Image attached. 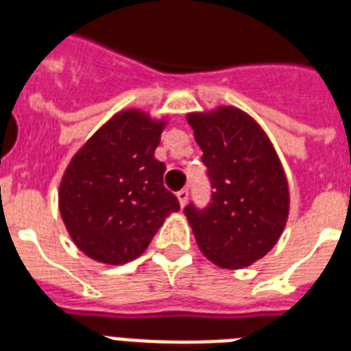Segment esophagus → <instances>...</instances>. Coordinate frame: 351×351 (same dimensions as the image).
<instances>
[{
	"label": "esophagus",
	"mask_w": 351,
	"mask_h": 351,
	"mask_svg": "<svg viewBox=\"0 0 351 351\" xmlns=\"http://www.w3.org/2000/svg\"><path fill=\"white\" fill-rule=\"evenodd\" d=\"M178 199H179V205H181V206L186 205V201H189V190H186V189L179 190Z\"/></svg>",
	"instance_id": "34e87169"
}]
</instances>
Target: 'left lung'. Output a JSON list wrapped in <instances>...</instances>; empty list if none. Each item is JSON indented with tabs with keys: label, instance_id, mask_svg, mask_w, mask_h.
Segmentation results:
<instances>
[{
	"label": "left lung",
	"instance_id": "1",
	"mask_svg": "<svg viewBox=\"0 0 351 351\" xmlns=\"http://www.w3.org/2000/svg\"><path fill=\"white\" fill-rule=\"evenodd\" d=\"M213 184V197L184 216L201 252L225 269H243L267 254L289 214V186L271 141L245 111L221 106L189 113Z\"/></svg>",
	"mask_w": 351,
	"mask_h": 351
}]
</instances>
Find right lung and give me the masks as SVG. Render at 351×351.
<instances>
[{
    "mask_svg": "<svg viewBox=\"0 0 351 351\" xmlns=\"http://www.w3.org/2000/svg\"><path fill=\"white\" fill-rule=\"evenodd\" d=\"M167 119L122 110L73 156L60 181L58 206L75 245L108 265L141 256L165 219L179 210L162 184L156 148Z\"/></svg>",
    "mask_w": 351,
    "mask_h": 351,
    "instance_id": "right-lung-1",
    "label": "right lung"
}]
</instances>
